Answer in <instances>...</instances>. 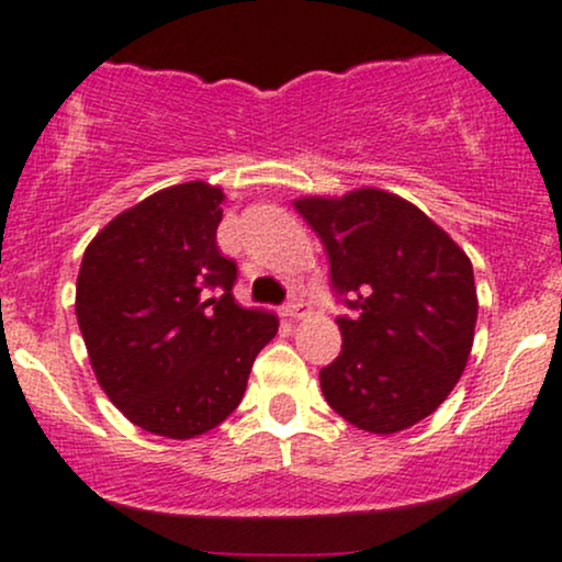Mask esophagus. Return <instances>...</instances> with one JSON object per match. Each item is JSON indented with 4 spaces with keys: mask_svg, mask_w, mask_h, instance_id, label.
I'll list each match as a JSON object with an SVG mask.
<instances>
[{
    "mask_svg": "<svg viewBox=\"0 0 562 562\" xmlns=\"http://www.w3.org/2000/svg\"><path fill=\"white\" fill-rule=\"evenodd\" d=\"M282 312H285L288 319H303L308 314V303H303L301 299H293L285 308H282Z\"/></svg>",
    "mask_w": 562,
    "mask_h": 562,
    "instance_id": "1",
    "label": "esophagus"
}]
</instances>
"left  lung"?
I'll return each instance as SVG.
<instances>
[{
	"label": "left lung",
	"mask_w": 562,
	"mask_h": 562,
	"mask_svg": "<svg viewBox=\"0 0 562 562\" xmlns=\"http://www.w3.org/2000/svg\"><path fill=\"white\" fill-rule=\"evenodd\" d=\"M330 256L340 357L319 372L327 404L359 430L391 436L447 402L473 348L479 293L468 254L409 200L359 187L295 200Z\"/></svg>",
	"instance_id": "8db88e82"
}]
</instances>
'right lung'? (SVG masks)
<instances>
[{
	"mask_svg": "<svg viewBox=\"0 0 562 562\" xmlns=\"http://www.w3.org/2000/svg\"><path fill=\"white\" fill-rule=\"evenodd\" d=\"M222 200L200 179L153 192L97 232L76 280L100 389L137 428L177 441L227 420L280 327L232 295L237 267L216 245Z\"/></svg>",
	"mask_w": 562,
	"mask_h": 562,
	"instance_id": "right-lung-1",
	"label": "right lung"
}]
</instances>
